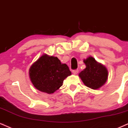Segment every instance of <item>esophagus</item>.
Instances as JSON below:
<instances>
[{"mask_svg": "<svg viewBox=\"0 0 128 128\" xmlns=\"http://www.w3.org/2000/svg\"><path fill=\"white\" fill-rule=\"evenodd\" d=\"M78 72V70H72V73L75 75L77 74Z\"/></svg>", "mask_w": 128, "mask_h": 128, "instance_id": "obj_1", "label": "esophagus"}]
</instances>
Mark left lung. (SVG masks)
<instances>
[{
  "instance_id": "obj_1",
  "label": "left lung",
  "mask_w": 128,
  "mask_h": 128,
  "mask_svg": "<svg viewBox=\"0 0 128 128\" xmlns=\"http://www.w3.org/2000/svg\"><path fill=\"white\" fill-rule=\"evenodd\" d=\"M83 62L86 68L79 73L80 78L88 88L94 90L100 89L108 80V71L106 68L91 56L84 58Z\"/></svg>"
}]
</instances>
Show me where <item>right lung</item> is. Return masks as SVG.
I'll use <instances>...</instances> for the list:
<instances>
[{
  "instance_id": "obj_1",
  "label": "right lung",
  "mask_w": 128,
  "mask_h": 128,
  "mask_svg": "<svg viewBox=\"0 0 128 128\" xmlns=\"http://www.w3.org/2000/svg\"><path fill=\"white\" fill-rule=\"evenodd\" d=\"M28 74L37 90L52 94L59 89L71 72L67 64H62L57 57L44 54L30 66Z\"/></svg>"
}]
</instances>
